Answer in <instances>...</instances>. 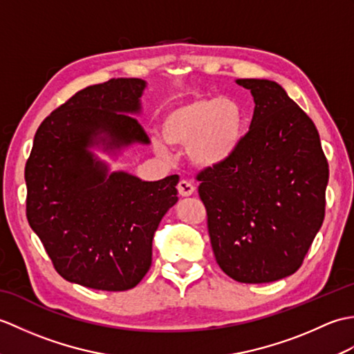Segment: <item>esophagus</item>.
I'll return each instance as SVG.
<instances>
[{
  "mask_svg": "<svg viewBox=\"0 0 354 354\" xmlns=\"http://www.w3.org/2000/svg\"><path fill=\"white\" fill-rule=\"evenodd\" d=\"M178 192L184 198L192 196V194L194 193V185L189 181H185V179H183V181H179V184H178Z\"/></svg>",
  "mask_w": 354,
  "mask_h": 354,
  "instance_id": "34e87169",
  "label": "esophagus"
}]
</instances>
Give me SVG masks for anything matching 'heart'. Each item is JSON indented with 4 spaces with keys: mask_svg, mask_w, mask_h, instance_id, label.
Segmentation results:
<instances>
[{
    "mask_svg": "<svg viewBox=\"0 0 354 354\" xmlns=\"http://www.w3.org/2000/svg\"><path fill=\"white\" fill-rule=\"evenodd\" d=\"M243 109L230 97H193L164 115L161 135L153 137L156 153L170 155V146H185L192 164L213 169L234 155L242 141Z\"/></svg>",
    "mask_w": 354,
    "mask_h": 354,
    "instance_id": "heart-1",
    "label": "heart"
}]
</instances>
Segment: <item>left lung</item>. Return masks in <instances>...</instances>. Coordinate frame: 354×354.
I'll return each mask as SVG.
<instances>
[{
  "label": "left lung",
  "instance_id": "8db88e82",
  "mask_svg": "<svg viewBox=\"0 0 354 354\" xmlns=\"http://www.w3.org/2000/svg\"><path fill=\"white\" fill-rule=\"evenodd\" d=\"M254 97L234 155L198 175L217 265L240 283L297 272L326 213L328 164L309 115L277 82L237 79Z\"/></svg>",
  "mask_w": 354,
  "mask_h": 354
}]
</instances>
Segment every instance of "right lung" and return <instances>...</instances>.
Listing matches in <instances>:
<instances>
[{"label": "right lung", "instance_id": "add662e5", "mask_svg": "<svg viewBox=\"0 0 354 354\" xmlns=\"http://www.w3.org/2000/svg\"><path fill=\"white\" fill-rule=\"evenodd\" d=\"M141 79H111L74 94L37 127L26 164L27 219L66 281L97 290L137 286L152 240L178 202V175L141 181L111 171L91 149L117 155L149 145L138 120Z\"/></svg>", "mask_w": 354, "mask_h": 354}]
</instances>
